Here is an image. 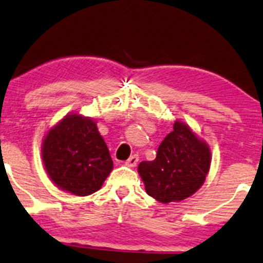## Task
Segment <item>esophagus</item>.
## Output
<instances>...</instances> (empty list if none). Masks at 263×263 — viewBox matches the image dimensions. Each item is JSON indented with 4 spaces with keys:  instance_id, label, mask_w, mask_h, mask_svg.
Listing matches in <instances>:
<instances>
[{
    "instance_id": "obj_1",
    "label": "esophagus",
    "mask_w": 263,
    "mask_h": 263,
    "mask_svg": "<svg viewBox=\"0 0 263 263\" xmlns=\"http://www.w3.org/2000/svg\"><path fill=\"white\" fill-rule=\"evenodd\" d=\"M139 162V156L138 155H133L129 157L128 160L125 161V165L129 166V167H134V166H137V163Z\"/></svg>"
}]
</instances>
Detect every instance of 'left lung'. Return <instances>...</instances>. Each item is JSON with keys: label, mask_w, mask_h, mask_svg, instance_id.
Here are the masks:
<instances>
[{"label": "left lung", "mask_w": 263, "mask_h": 263, "mask_svg": "<svg viewBox=\"0 0 263 263\" xmlns=\"http://www.w3.org/2000/svg\"><path fill=\"white\" fill-rule=\"evenodd\" d=\"M211 166V151L186 124L176 122L157 149L154 161L139 163L149 196L161 203L180 202L204 183Z\"/></svg>", "instance_id": "left-lung-1"}]
</instances>
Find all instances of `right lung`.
Wrapping results in <instances>:
<instances>
[{
  "instance_id": "right-lung-1",
  "label": "right lung",
  "mask_w": 263,
  "mask_h": 263,
  "mask_svg": "<svg viewBox=\"0 0 263 263\" xmlns=\"http://www.w3.org/2000/svg\"><path fill=\"white\" fill-rule=\"evenodd\" d=\"M42 153L51 181L76 196L97 192L113 168L96 123L77 114L67 116L48 133Z\"/></svg>"
}]
</instances>
